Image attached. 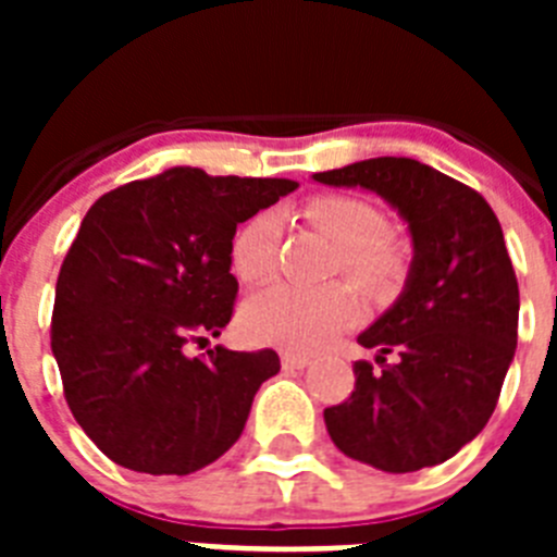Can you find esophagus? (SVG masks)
Wrapping results in <instances>:
<instances>
[{"label": "esophagus", "mask_w": 557, "mask_h": 557, "mask_svg": "<svg viewBox=\"0 0 557 557\" xmlns=\"http://www.w3.org/2000/svg\"><path fill=\"white\" fill-rule=\"evenodd\" d=\"M307 366H309V357H304V354H289V351L282 354L284 371H304Z\"/></svg>", "instance_id": "34e87169"}]
</instances>
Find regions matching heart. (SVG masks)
Returning <instances> with one entry per match:
<instances>
[{
	"label": "heart",
	"mask_w": 557,
	"mask_h": 557,
	"mask_svg": "<svg viewBox=\"0 0 557 557\" xmlns=\"http://www.w3.org/2000/svg\"><path fill=\"white\" fill-rule=\"evenodd\" d=\"M304 218L343 248L339 262L354 282L371 293H387L401 275V256L391 245L376 243L385 231V218L376 206L359 198L309 200ZM278 253V218L259 211L231 239V270L239 282L256 284L268 278ZM359 312L357 295L348 287L295 289L273 284L253 293L239 309V329L256 346H275L287 351H314L351 323Z\"/></svg>",
	"instance_id": "heart-1"
}]
</instances>
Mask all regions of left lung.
I'll list each match as a JSON object with an SVG mask.
<instances>
[{
    "label": "left lung",
    "mask_w": 557,
    "mask_h": 557,
    "mask_svg": "<svg viewBox=\"0 0 557 557\" xmlns=\"http://www.w3.org/2000/svg\"><path fill=\"white\" fill-rule=\"evenodd\" d=\"M366 189L407 223L410 273L391 309L359 334L354 393L323 410L334 446L387 474L455 457L488 424L516 354L519 284L482 195L412 159H366L314 172Z\"/></svg>",
    "instance_id": "8db88e82"
}]
</instances>
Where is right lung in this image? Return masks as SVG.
<instances>
[{"label":"right lung","mask_w":557,"mask_h":557,"mask_svg":"<svg viewBox=\"0 0 557 557\" xmlns=\"http://www.w3.org/2000/svg\"><path fill=\"white\" fill-rule=\"evenodd\" d=\"M295 189L172 166L88 209L58 275L52 354L69 410L113 462L184 476L243 435L278 354L214 346L189 357L186 346L231 321L236 225Z\"/></svg>","instance_id":"right-lung-1"}]
</instances>
